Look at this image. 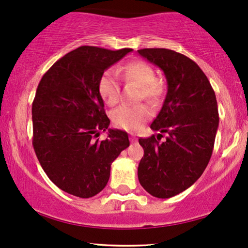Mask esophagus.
<instances>
[{
    "mask_svg": "<svg viewBox=\"0 0 248 248\" xmlns=\"http://www.w3.org/2000/svg\"><path fill=\"white\" fill-rule=\"evenodd\" d=\"M130 140H131V142L137 141V135H135L134 133H131L130 134Z\"/></svg>",
    "mask_w": 248,
    "mask_h": 248,
    "instance_id": "obj_1",
    "label": "esophagus"
}]
</instances>
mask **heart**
Instances as JSON below:
<instances>
[{
  "instance_id": "b5f03b06",
  "label": "heart",
  "mask_w": 248,
  "mask_h": 248,
  "mask_svg": "<svg viewBox=\"0 0 248 248\" xmlns=\"http://www.w3.org/2000/svg\"><path fill=\"white\" fill-rule=\"evenodd\" d=\"M118 73L126 81H131L140 86V99L157 104L161 100L165 93V86L155 78V72L150 64L143 61H133L125 64L118 70ZM98 93L108 106H115L121 98L120 80L114 71H105L98 81ZM151 111L147 105L118 107L111 114V121L115 126L126 131H137L150 117Z\"/></svg>"
}]
</instances>
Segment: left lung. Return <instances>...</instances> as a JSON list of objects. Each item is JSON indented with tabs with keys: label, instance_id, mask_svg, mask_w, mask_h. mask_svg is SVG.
<instances>
[{
	"label": "left lung",
	"instance_id": "obj_1",
	"mask_svg": "<svg viewBox=\"0 0 248 248\" xmlns=\"http://www.w3.org/2000/svg\"><path fill=\"white\" fill-rule=\"evenodd\" d=\"M139 54L164 71L167 94L151 124L160 134L139 139L144 155L139 182L155 198L185 191L203 174L212 155L219 125L216 93L194 61L171 49L143 48ZM162 133H167L161 140Z\"/></svg>",
	"mask_w": 248,
	"mask_h": 248
}]
</instances>
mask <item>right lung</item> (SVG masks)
Segmentation results:
<instances>
[{"label": "right lung", "mask_w": 248, "mask_h": 248, "mask_svg": "<svg viewBox=\"0 0 248 248\" xmlns=\"http://www.w3.org/2000/svg\"><path fill=\"white\" fill-rule=\"evenodd\" d=\"M132 52L81 46L50 66L32 103V145L44 171L62 191L93 198L103 191L110 165L130 145L126 132L109 126L98 81Z\"/></svg>", "instance_id": "1"}]
</instances>
